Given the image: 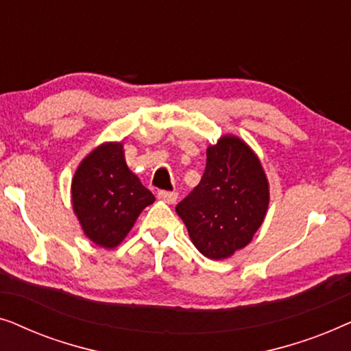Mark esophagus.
Segmentation results:
<instances>
[{
    "label": "esophagus",
    "mask_w": 351,
    "mask_h": 351,
    "mask_svg": "<svg viewBox=\"0 0 351 351\" xmlns=\"http://www.w3.org/2000/svg\"><path fill=\"white\" fill-rule=\"evenodd\" d=\"M158 198H160L161 201H165V203L167 204H174L177 201V193L176 191H158Z\"/></svg>",
    "instance_id": "esophagus-1"
}]
</instances>
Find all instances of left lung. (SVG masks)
<instances>
[{"instance_id":"obj_1","label":"left lung","mask_w":351,"mask_h":351,"mask_svg":"<svg viewBox=\"0 0 351 351\" xmlns=\"http://www.w3.org/2000/svg\"><path fill=\"white\" fill-rule=\"evenodd\" d=\"M268 204L270 185L256 152L243 138L225 134L208 147L201 182L176 213L195 247L204 257L223 261L252 241Z\"/></svg>"}]
</instances>
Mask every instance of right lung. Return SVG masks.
<instances>
[{
  "mask_svg": "<svg viewBox=\"0 0 351 351\" xmlns=\"http://www.w3.org/2000/svg\"><path fill=\"white\" fill-rule=\"evenodd\" d=\"M153 201L152 191L128 167L123 142L95 147L71 179V206L81 230L104 249L118 247Z\"/></svg>",
  "mask_w": 351,
  "mask_h": 351,
  "instance_id": "right-lung-1",
  "label": "right lung"
}]
</instances>
